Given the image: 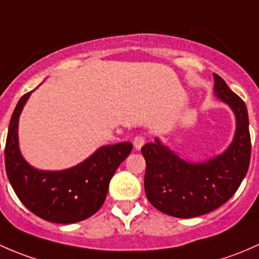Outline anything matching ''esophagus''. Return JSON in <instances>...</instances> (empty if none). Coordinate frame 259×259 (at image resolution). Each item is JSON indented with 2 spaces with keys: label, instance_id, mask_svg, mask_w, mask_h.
Wrapping results in <instances>:
<instances>
[{
  "label": "esophagus",
  "instance_id": "obj_1",
  "mask_svg": "<svg viewBox=\"0 0 259 259\" xmlns=\"http://www.w3.org/2000/svg\"><path fill=\"white\" fill-rule=\"evenodd\" d=\"M145 143H146V137L143 135L136 136L135 140H133V146H135V148L137 149V151L142 148L143 146H145Z\"/></svg>",
  "mask_w": 259,
  "mask_h": 259
}]
</instances>
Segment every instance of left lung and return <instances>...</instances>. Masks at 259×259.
I'll list each match as a JSON object with an SVG mask.
<instances>
[{"mask_svg":"<svg viewBox=\"0 0 259 259\" xmlns=\"http://www.w3.org/2000/svg\"><path fill=\"white\" fill-rule=\"evenodd\" d=\"M214 76V96L229 106L236 117L233 141L225 152L202 162L181 158L159 138L142 147L146 159L145 191L152 206L177 218L212 212L236 193L250 161L248 112L243 101Z\"/></svg>","mask_w":259,"mask_h":259,"instance_id":"obj_1","label":"left lung"}]
</instances>
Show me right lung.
Listing matches in <instances>:
<instances>
[{"mask_svg": "<svg viewBox=\"0 0 259 259\" xmlns=\"http://www.w3.org/2000/svg\"><path fill=\"white\" fill-rule=\"evenodd\" d=\"M31 93L20 98L10 121L5 164L11 186L20 201L42 220L62 225L86 220L103 204L112 176L131 153L132 143L102 146L71 168H34L23 158L18 143V121Z\"/></svg>", "mask_w": 259, "mask_h": 259, "instance_id": "1", "label": "right lung"}]
</instances>
